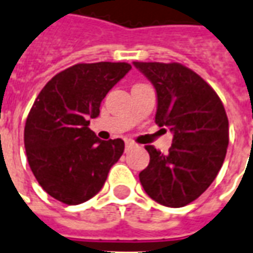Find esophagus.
Wrapping results in <instances>:
<instances>
[{
  "label": "esophagus",
  "mask_w": 253,
  "mask_h": 253,
  "mask_svg": "<svg viewBox=\"0 0 253 253\" xmlns=\"http://www.w3.org/2000/svg\"><path fill=\"white\" fill-rule=\"evenodd\" d=\"M134 146H135V144H134L132 141H128V139H127V141H126V151L131 149V148H134Z\"/></svg>",
  "instance_id": "esophagus-1"
}]
</instances>
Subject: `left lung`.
Segmentation results:
<instances>
[{"label":"left lung","mask_w":253,"mask_h":253,"mask_svg":"<svg viewBox=\"0 0 253 253\" xmlns=\"http://www.w3.org/2000/svg\"><path fill=\"white\" fill-rule=\"evenodd\" d=\"M132 64L156 89L155 122L174 134L166 155L152 145L145 146L151 160L139 172L141 185L162 206H188L212 183L225 160L229 145L225 107L215 90L185 65Z\"/></svg>","instance_id":"obj_1"}]
</instances>
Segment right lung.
<instances>
[{
	"mask_svg": "<svg viewBox=\"0 0 253 253\" xmlns=\"http://www.w3.org/2000/svg\"><path fill=\"white\" fill-rule=\"evenodd\" d=\"M127 63H81L59 72L35 98L24 127L30 169L53 199L77 206L96 196L125 151L121 138L101 141L89 128Z\"/></svg>",
	"mask_w": 253,
	"mask_h": 253,
	"instance_id": "1",
	"label": "right lung"
}]
</instances>
